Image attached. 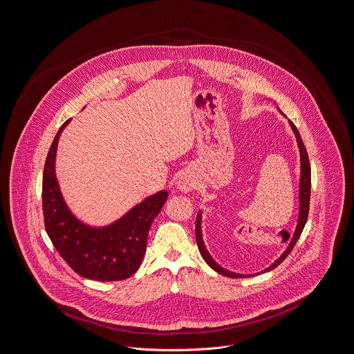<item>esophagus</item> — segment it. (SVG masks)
<instances>
[{
  "instance_id": "obj_1",
  "label": "esophagus",
  "mask_w": 354,
  "mask_h": 354,
  "mask_svg": "<svg viewBox=\"0 0 354 354\" xmlns=\"http://www.w3.org/2000/svg\"><path fill=\"white\" fill-rule=\"evenodd\" d=\"M176 186H178V189L180 190V192H185V193H189V192H192L193 189H194V182L189 178V176H186V175H182L179 179H178V182H176Z\"/></svg>"
}]
</instances>
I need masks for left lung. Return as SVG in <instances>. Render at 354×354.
I'll use <instances>...</instances> for the list:
<instances>
[{
    "label": "left lung",
    "instance_id": "obj_1",
    "mask_svg": "<svg viewBox=\"0 0 354 354\" xmlns=\"http://www.w3.org/2000/svg\"><path fill=\"white\" fill-rule=\"evenodd\" d=\"M289 123H290L292 130H293L295 134H296L297 144H299V149H300V160H301V179H300V196H300L299 223H297L295 235L290 236L289 234H283L285 241L290 240L288 250L275 261L274 263H273L270 268L265 269L263 272H270V270H273V269H275V268L290 254V251L293 250L295 244L297 243L299 237H300L303 230H304V225H306L307 218H308V212H310V198H311V165H310V158H308L307 149H306V147H304V142H303V140H301V137H300L299 130L296 129V126L293 124V122L289 120ZM196 244H198V248H199V252H201L202 258L205 259V262H206L213 270H216L217 273L225 275V277H231V278H244V277H250V275L236 274V273H232V272H228V270L223 269L221 266H218V265L213 261V258H212V257L209 255V252L206 251V247H205L203 240H202V232H201V213H198V216H196Z\"/></svg>",
    "mask_w": 354,
    "mask_h": 354
}]
</instances>
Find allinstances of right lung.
I'll return each instance as SVG.
<instances>
[{"mask_svg":"<svg viewBox=\"0 0 354 354\" xmlns=\"http://www.w3.org/2000/svg\"><path fill=\"white\" fill-rule=\"evenodd\" d=\"M69 122L59 127L44 162L41 202L46 232L64 261L81 277L96 281L126 279L142 262L149 228L168 193L148 196L109 227L82 224L68 209L55 178L57 145Z\"/></svg>","mask_w":354,"mask_h":354,"instance_id":"add662e5","label":"right lung"}]
</instances>
